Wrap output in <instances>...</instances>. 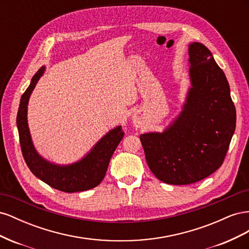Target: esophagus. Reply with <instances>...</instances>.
Segmentation results:
<instances>
[{"label": "esophagus", "instance_id": "34e87169", "mask_svg": "<svg viewBox=\"0 0 249 249\" xmlns=\"http://www.w3.org/2000/svg\"><path fill=\"white\" fill-rule=\"evenodd\" d=\"M132 122L133 124L136 125V126H139L141 124V119H140V116L137 115L136 113H134V114L132 115Z\"/></svg>", "mask_w": 249, "mask_h": 249}]
</instances>
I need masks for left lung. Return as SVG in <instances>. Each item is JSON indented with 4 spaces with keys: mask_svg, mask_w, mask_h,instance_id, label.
Instances as JSON below:
<instances>
[{
    "mask_svg": "<svg viewBox=\"0 0 249 249\" xmlns=\"http://www.w3.org/2000/svg\"><path fill=\"white\" fill-rule=\"evenodd\" d=\"M189 78L182 111L163 132L140 135L149 169L162 182L188 185L219 168L236 129L227 77L210 50L189 44Z\"/></svg>",
    "mask_w": 249,
    "mask_h": 249,
    "instance_id": "left-lung-1",
    "label": "left lung"
}]
</instances>
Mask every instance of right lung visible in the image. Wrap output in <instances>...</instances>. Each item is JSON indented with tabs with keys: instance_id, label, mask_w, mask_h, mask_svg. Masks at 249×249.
<instances>
[{
	"instance_id": "add662e5",
	"label": "right lung",
	"mask_w": 249,
	"mask_h": 249,
	"mask_svg": "<svg viewBox=\"0 0 249 249\" xmlns=\"http://www.w3.org/2000/svg\"><path fill=\"white\" fill-rule=\"evenodd\" d=\"M46 66H41L21 95L17 116V125L22 156L33 175L57 190L73 193L86 191L100 185L106 175L109 162L124 133L122 125L110 130L94 146L77 162L60 165L48 161L37 152L28 125V104L37 82L43 76Z\"/></svg>"
}]
</instances>
